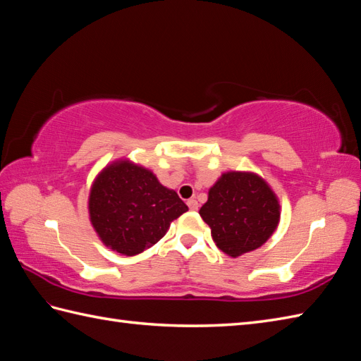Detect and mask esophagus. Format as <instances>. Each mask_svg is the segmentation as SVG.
<instances>
[{
    "mask_svg": "<svg viewBox=\"0 0 361 361\" xmlns=\"http://www.w3.org/2000/svg\"><path fill=\"white\" fill-rule=\"evenodd\" d=\"M188 206L190 211H197L198 209V202L195 200V198H190V200H188Z\"/></svg>",
    "mask_w": 361,
    "mask_h": 361,
    "instance_id": "esophagus-1",
    "label": "esophagus"
}]
</instances>
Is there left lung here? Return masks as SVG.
<instances>
[{"label": "left lung", "instance_id": "8db88e82", "mask_svg": "<svg viewBox=\"0 0 361 361\" xmlns=\"http://www.w3.org/2000/svg\"><path fill=\"white\" fill-rule=\"evenodd\" d=\"M211 235L225 255L237 257L270 239L281 219L279 200L268 183L252 172H225L200 208Z\"/></svg>", "mask_w": 361, "mask_h": 361}]
</instances>
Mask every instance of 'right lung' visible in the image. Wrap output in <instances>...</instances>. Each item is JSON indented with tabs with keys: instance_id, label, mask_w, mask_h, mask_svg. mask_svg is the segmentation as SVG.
Returning a JSON list of instances; mask_svg holds the SVG:
<instances>
[{
	"instance_id": "obj_1",
	"label": "right lung",
	"mask_w": 361,
	"mask_h": 361,
	"mask_svg": "<svg viewBox=\"0 0 361 361\" xmlns=\"http://www.w3.org/2000/svg\"><path fill=\"white\" fill-rule=\"evenodd\" d=\"M88 211L105 247L136 256L163 239L171 221L186 212L188 206L149 169L119 159L96 176Z\"/></svg>"
}]
</instances>
